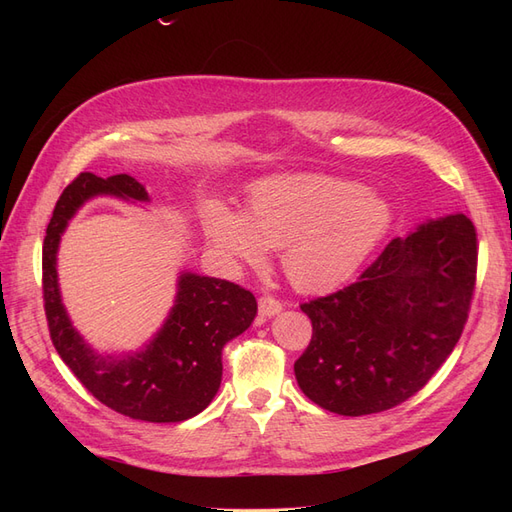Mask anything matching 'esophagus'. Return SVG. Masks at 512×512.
Returning a JSON list of instances; mask_svg holds the SVG:
<instances>
[{
	"label": "esophagus",
	"instance_id": "34e87169",
	"mask_svg": "<svg viewBox=\"0 0 512 512\" xmlns=\"http://www.w3.org/2000/svg\"><path fill=\"white\" fill-rule=\"evenodd\" d=\"M282 301L275 299L273 294H262V297L258 299V312L262 318H269V316H275L282 312Z\"/></svg>",
	"mask_w": 512,
	"mask_h": 512
}]
</instances>
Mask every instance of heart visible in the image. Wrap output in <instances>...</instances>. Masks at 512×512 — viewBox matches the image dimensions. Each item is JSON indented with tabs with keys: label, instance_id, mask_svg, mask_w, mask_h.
Listing matches in <instances>:
<instances>
[{
	"label": "heart",
	"instance_id": "1",
	"mask_svg": "<svg viewBox=\"0 0 512 512\" xmlns=\"http://www.w3.org/2000/svg\"><path fill=\"white\" fill-rule=\"evenodd\" d=\"M393 209L361 183L329 175H290L258 185L247 215L222 205L207 213L218 250L258 267L282 250V269L303 292L342 286L391 228Z\"/></svg>",
	"mask_w": 512,
	"mask_h": 512
}]
</instances>
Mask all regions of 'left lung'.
Wrapping results in <instances>:
<instances>
[{"label":"left lung","instance_id":"obj_1","mask_svg":"<svg viewBox=\"0 0 512 512\" xmlns=\"http://www.w3.org/2000/svg\"><path fill=\"white\" fill-rule=\"evenodd\" d=\"M476 260L474 224L448 215L393 239L356 282L303 303L312 339L294 363L301 391L344 416L404 404L457 346Z\"/></svg>","mask_w":512,"mask_h":512}]
</instances>
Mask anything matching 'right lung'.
<instances>
[{"label": "right lung", "mask_w": 512, "mask_h": 512, "mask_svg": "<svg viewBox=\"0 0 512 512\" xmlns=\"http://www.w3.org/2000/svg\"><path fill=\"white\" fill-rule=\"evenodd\" d=\"M96 194L149 200L130 175L81 173L61 192L42 245V297L53 346L85 389L111 410L147 423H181L203 412L222 382V348L250 327L256 297L218 277L183 273L175 307L143 352L102 356L76 333L59 297L57 247L79 207Z\"/></svg>", "instance_id": "obj_1"}]
</instances>
